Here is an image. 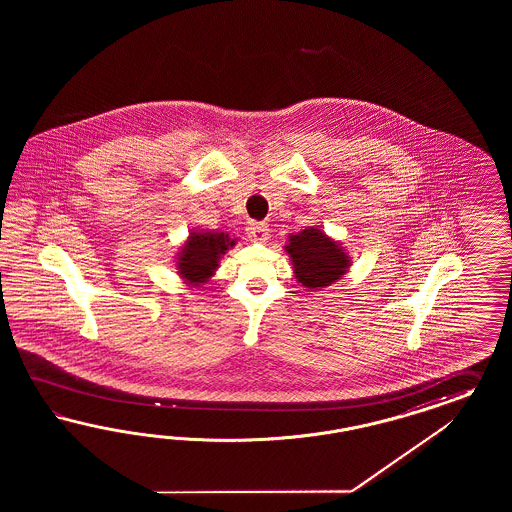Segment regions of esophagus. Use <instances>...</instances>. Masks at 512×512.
Returning <instances> with one entry per match:
<instances>
[{
	"mask_svg": "<svg viewBox=\"0 0 512 512\" xmlns=\"http://www.w3.org/2000/svg\"><path fill=\"white\" fill-rule=\"evenodd\" d=\"M248 236L251 242H266L270 238V229L264 223H249Z\"/></svg>",
	"mask_w": 512,
	"mask_h": 512,
	"instance_id": "1",
	"label": "esophagus"
}]
</instances>
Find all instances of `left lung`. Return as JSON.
Returning a JSON list of instances; mask_svg holds the SVG:
<instances>
[{"label":"left lung","mask_w":512,"mask_h":512,"mask_svg":"<svg viewBox=\"0 0 512 512\" xmlns=\"http://www.w3.org/2000/svg\"><path fill=\"white\" fill-rule=\"evenodd\" d=\"M285 251L291 257L296 281L308 291H321L332 285L351 266V257L340 242L315 227L291 234Z\"/></svg>","instance_id":"8db88e82"}]
</instances>
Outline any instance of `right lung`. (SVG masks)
Segmentation results:
<instances>
[{
	"label": "right lung",
	"instance_id": "add662e5",
	"mask_svg": "<svg viewBox=\"0 0 512 512\" xmlns=\"http://www.w3.org/2000/svg\"><path fill=\"white\" fill-rule=\"evenodd\" d=\"M236 246V238L217 231H191L176 253L178 276L191 287H201L214 276L221 257Z\"/></svg>",
	"mask_w": 512,
	"mask_h": 512
}]
</instances>
